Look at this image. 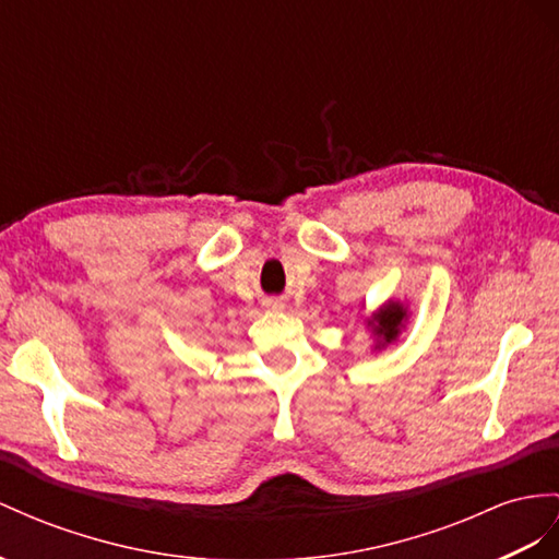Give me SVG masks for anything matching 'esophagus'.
I'll return each mask as SVG.
<instances>
[{
	"mask_svg": "<svg viewBox=\"0 0 559 559\" xmlns=\"http://www.w3.org/2000/svg\"><path fill=\"white\" fill-rule=\"evenodd\" d=\"M266 307H281V305H278V302H269Z\"/></svg>",
	"mask_w": 559,
	"mask_h": 559,
	"instance_id": "34e87169",
	"label": "esophagus"
}]
</instances>
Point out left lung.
<instances>
[{"label":"left lung","mask_w":559,"mask_h":559,"mask_svg":"<svg viewBox=\"0 0 559 559\" xmlns=\"http://www.w3.org/2000/svg\"><path fill=\"white\" fill-rule=\"evenodd\" d=\"M404 319V311L402 307H392V309H384L380 313V333L384 335V340H392L396 335V325L402 323Z\"/></svg>","instance_id":"obj_1"}]
</instances>
